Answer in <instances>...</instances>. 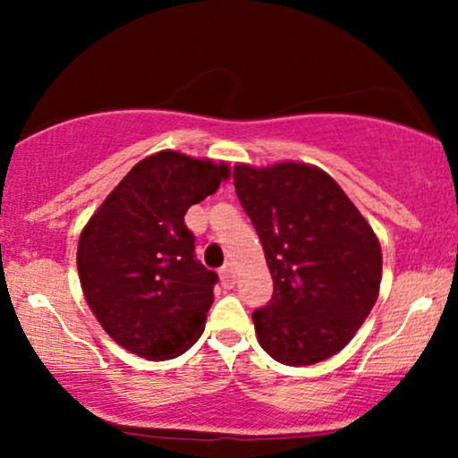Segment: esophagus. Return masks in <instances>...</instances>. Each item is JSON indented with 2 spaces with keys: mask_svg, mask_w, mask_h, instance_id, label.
Here are the masks:
<instances>
[{
  "mask_svg": "<svg viewBox=\"0 0 458 458\" xmlns=\"http://www.w3.org/2000/svg\"><path fill=\"white\" fill-rule=\"evenodd\" d=\"M222 282L225 284V286H233L234 284V271H233V265H225L222 267Z\"/></svg>",
  "mask_w": 458,
  "mask_h": 458,
  "instance_id": "esophagus-1",
  "label": "esophagus"
}]
</instances>
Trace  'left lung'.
Masks as SVG:
<instances>
[{
    "label": "left lung",
    "instance_id": "left-lung-1",
    "mask_svg": "<svg viewBox=\"0 0 458 458\" xmlns=\"http://www.w3.org/2000/svg\"><path fill=\"white\" fill-rule=\"evenodd\" d=\"M233 178L273 277L271 301L251 314L260 346L286 366L327 360L349 344L375 306L379 241L318 167L236 165Z\"/></svg>",
    "mask_w": 458,
    "mask_h": 458
}]
</instances>
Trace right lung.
Returning <instances> with one entry per match:
<instances>
[{"label": "right lung", "instance_id": "1", "mask_svg": "<svg viewBox=\"0 0 458 458\" xmlns=\"http://www.w3.org/2000/svg\"><path fill=\"white\" fill-rule=\"evenodd\" d=\"M225 176L228 167L213 161L157 152L118 182L79 236L88 306L131 353L172 360L202 335L219 277L196 259L185 213Z\"/></svg>", "mask_w": 458, "mask_h": 458}]
</instances>
